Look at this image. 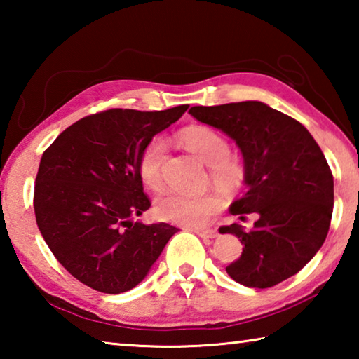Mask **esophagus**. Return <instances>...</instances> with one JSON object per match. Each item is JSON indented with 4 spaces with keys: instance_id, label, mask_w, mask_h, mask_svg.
I'll return each instance as SVG.
<instances>
[{
    "instance_id": "1",
    "label": "esophagus",
    "mask_w": 359,
    "mask_h": 359,
    "mask_svg": "<svg viewBox=\"0 0 359 359\" xmlns=\"http://www.w3.org/2000/svg\"><path fill=\"white\" fill-rule=\"evenodd\" d=\"M194 233H196V234L199 236V238H201V239L205 241V242L215 239L217 236H218V231H217V229H205V231H203V229H194Z\"/></svg>"
}]
</instances>
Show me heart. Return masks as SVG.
Here are the masks:
<instances>
[{"mask_svg": "<svg viewBox=\"0 0 359 359\" xmlns=\"http://www.w3.org/2000/svg\"><path fill=\"white\" fill-rule=\"evenodd\" d=\"M180 142L199 160L210 166V177L223 190H234L244 179V169L236 158L229 156V142L222 133L210 126H190L180 133ZM166 160V142L151 139L139 156V177L150 190L163 185V165ZM222 209V198L215 193L188 196L179 191H166L156 199V215L165 222L188 228H201Z\"/></svg>", "mask_w": 359, "mask_h": 359, "instance_id": "b5f03b06", "label": "heart"}]
</instances>
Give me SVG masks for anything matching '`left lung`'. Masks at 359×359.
<instances>
[{
  "instance_id": "8db88e82",
  "label": "left lung",
  "mask_w": 359,
  "mask_h": 359,
  "mask_svg": "<svg viewBox=\"0 0 359 359\" xmlns=\"http://www.w3.org/2000/svg\"><path fill=\"white\" fill-rule=\"evenodd\" d=\"M190 114L234 139L244 155L247 191L229 212L258 220L250 231L238 223L218 229L244 245L228 276L271 288L297 274L323 245L332 217L334 179L318 144L299 121L259 101L194 106Z\"/></svg>"
}]
</instances>
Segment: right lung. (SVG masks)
I'll use <instances>...</instances> for the list:
<instances>
[{
    "mask_svg": "<svg viewBox=\"0 0 359 359\" xmlns=\"http://www.w3.org/2000/svg\"><path fill=\"white\" fill-rule=\"evenodd\" d=\"M188 104L141 112L109 109L68 126L42 154L34 184L36 223L53 257L87 287L135 288L177 228L133 222L150 208L139 156Z\"/></svg>",
    "mask_w": 359,
    "mask_h": 359,
    "instance_id": "right-lung-1",
    "label": "right lung"
}]
</instances>
